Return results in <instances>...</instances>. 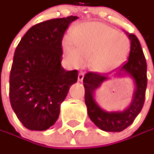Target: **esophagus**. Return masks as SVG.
Returning <instances> with one entry per match:
<instances>
[{
  "instance_id": "esophagus-1",
  "label": "esophagus",
  "mask_w": 154,
  "mask_h": 154,
  "mask_svg": "<svg viewBox=\"0 0 154 154\" xmlns=\"http://www.w3.org/2000/svg\"><path fill=\"white\" fill-rule=\"evenodd\" d=\"M84 75H85V74H84L83 72L79 73V75H78V80H79V81H82V80H83V79H84Z\"/></svg>"
}]
</instances>
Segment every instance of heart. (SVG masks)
<instances>
[{"mask_svg": "<svg viewBox=\"0 0 154 154\" xmlns=\"http://www.w3.org/2000/svg\"><path fill=\"white\" fill-rule=\"evenodd\" d=\"M71 40L63 41V52L74 66H80L89 58L90 65L97 71L119 67L127 59L129 40L123 33L103 23L90 22L74 28Z\"/></svg>", "mask_w": 154, "mask_h": 154, "instance_id": "heart-1", "label": "heart"}]
</instances>
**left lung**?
<instances>
[{"mask_svg": "<svg viewBox=\"0 0 154 154\" xmlns=\"http://www.w3.org/2000/svg\"><path fill=\"white\" fill-rule=\"evenodd\" d=\"M127 35L131 41L130 52L127 62L109 74L88 72L85 74L83 79L85 87V103L87 107L88 116L97 127L106 132H121L131 125L140 112L145 102L146 89L147 85L145 56L137 37L132 33H127ZM111 72L119 76L128 75L136 83L132 102L128 109L123 112H105L98 106L93 97L94 91L104 80L109 79V74Z\"/></svg>", "mask_w": 154, "mask_h": 154, "instance_id": "left-lung-1", "label": "left lung"}]
</instances>
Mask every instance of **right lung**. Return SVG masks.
I'll return each instance as SVG.
<instances>
[{
	"label": "right lung",
	"mask_w": 154,
	"mask_h": 154,
	"mask_svg": "<svg viewBox=\"0 0 154 154\" xmlns=\"http://www.w3.org/2000/svg\"><path fill=\"white\" fill-rule=\"evenodd\" d=\"M77 16L57 18L31 27L14 56L9 78V98L19 120L30 130L43 131L54 125L60 105L78 71L61 65L65 31Z\"/></svg>",
	"instance_id": "add662e5"
}]
</instances>
